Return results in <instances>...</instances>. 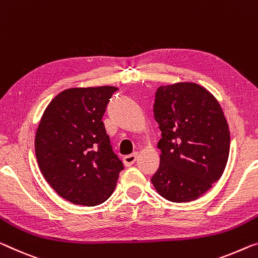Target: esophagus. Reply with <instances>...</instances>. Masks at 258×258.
I'll return each mask as SVG.
<instances>
[{
  "mask_svg": "<svg viewBox=\"0 0 258 258\" xmlns=\"http://www.w3.org/2000/svg\"><path fill=\"white\" fill-rule=\"evenodd\" d=\"M136 158H137V153H133V154H129V156H125L123 158V162L125 166H132L135 161H136Z\"/></svg>",
  "mask_w": 258,
  "mask_h": 258,
  "instance_id": "obj_1",
  "label": "esophagus"
}]
</instances>
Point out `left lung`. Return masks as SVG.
<instances>
[{
    "label": "left lung",
    "mask_w": 258,
    "mask_h": 258,
    "mask_svg": "<svg viewBox=\"0 0 258 258\" xmlns=\"http://www.w3.org/2000/svg\"><path fill=\"white\" fill-rule=\"evenodd\" d=\"M159 123V168L151 182L170 202L195 201L223 175L231 136L217 99L196 83L158 88L153 106Z\"/></svg>",
    "instance_id": "1"
}]
</instances>
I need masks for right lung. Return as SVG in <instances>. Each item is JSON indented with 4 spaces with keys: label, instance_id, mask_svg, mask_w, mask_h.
<instances>
[{
    "label": "right lung",
    "instance_id": "right-lung-1",
    "mask_svg": "<svg viewBox=\"0 0 258 258\" xmlns=\"http://www.w3.org/2000/svg\"><path fill=\"white\" fill-rule=\"evenodd\" d=\"M116 90H64L42 114L34 141L39 168L50 187L73 204L104 203L123 169L101 121Z\"/></svg>",
    "mask_w": 258,
    "mask_h": 258
}]
</instances>
